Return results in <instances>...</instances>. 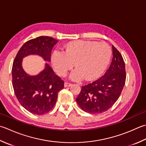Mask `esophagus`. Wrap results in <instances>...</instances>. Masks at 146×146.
I'll return each instance as SVG.
<instances>
[{
	"mask_svg": "<svg viewBox=\"0 0 146 146\" xmlns=\"http://www.w3.org/2000/svg\"><path fill=\"white\" fill-rule=\"evenodd\" d=\"M70 86H71V84H70V83H68V82H65L64 83V87H70Z\"/></svg>",
	"mask_w": 146,
	"mask_h": 146,
	"instance_id": "esophagus-1",
	"label": "esophagus"
}]
</instances>
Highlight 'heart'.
Masks as SVG:
<instances>
[{"instance_id":"1","label":"heart","mask_w":146,"mask_h":146,"mask_svg":"<svg viewBox=\"0 0 146 146\" xmlns=\"http://www.w3.org/2000/svg\"><path fill=\"white\" fill-rule=\"evenodd\" d=\"M111 50L105 42L79 40L70 42L65 52L55 50L51 61L54 69L60 76H65L75 65L70 75L73 80L91 81L98 78L109 64Z\"/></svg>"}]
</instances>
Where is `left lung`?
Here are the masks:
<instances>
[{
  "mask_svg": "<svg viewBox=\"0 0 146 146\" xmlns=\"http://www.w3.org/2000/svg\"><path fill=\"white\" fill-rule=\"evenodd\" d=\"M113 59L104 75L91 84L82 87L77 104L85 112L98 114L106 111L118 99L126 80L122 56L112 45Z\"/></svg>",
  "mask_w": 146,
  "mask_h": 146,
  "instance_id": "1",
  "label": "left lung"
}]
</instances>
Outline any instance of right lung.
<instances>
[{
  "mask_svg": "<svg viewBox=\"0 0 146 146\" xmlns=\"http://www.w3.org/2000/svg\"><path fill=\"white\" fill-rule=\"evenodd\" d=\"M58 42L47 36L30 40L20 48L14 60L12 77L14 93L22 106L35 115H44L52 110L58 92L64 88V81L47 63L38 75H28L23 68V59L28 56L37 55L50 62L51 51Z\"/></svg>",
  "mask_w": 146,
  "mask_h": 146,
  "instance_id": "right-lung-1",
  "label": "right lung"
}]
</instances>
